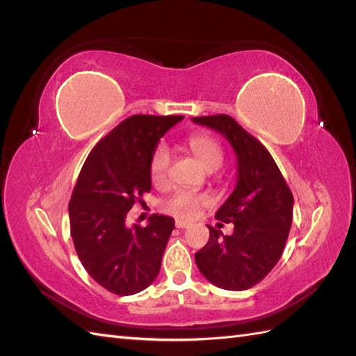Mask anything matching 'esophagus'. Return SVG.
<instances>
[{"label": "esophagus", "mask_w": 356, "mask_h": 356, "mask_svg": "<svg viewBox=\"0 0 356 356\" xmlns=\"http://www.w3.org/2000/svg\"><path fill=\"white\" fill-rule=\"evenodd\" d=\"M188 226H191V223H190V222H185V220H176V228L184 229V228H188Z\"/></svg>", "instance_id": "esophagus-1"}]
</instances>
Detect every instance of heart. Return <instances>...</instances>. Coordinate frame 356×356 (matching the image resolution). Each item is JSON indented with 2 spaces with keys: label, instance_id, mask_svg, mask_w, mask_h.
<instances>
[{
  "label": "heart",
  "instance_id": "1",
  "mask_svg": "<svg viewBox=\"0 0 356 356\" xmlns=\"http://www.w3.org/2000/svg\"><path fill=\"white\" fill-rule=\"evenodd\" d=\"M188 147L191 148L193 153L197 156L200 163L205 166L208 171H214L220 168L223 162V149L222 145L214 139L213 136L208 134H193L188 138ZM171 165V151L165 143H159L154 148L153 154L149 159V177L151 182L161 186L168 179V171ZM209 202L207 194L179 190L171 194L163 203V209L166 213L176 217H191L195 209L205 205Z\"/></svg>",
  "mask_w": 356,
  "mask_h": 356
}]
</instances>
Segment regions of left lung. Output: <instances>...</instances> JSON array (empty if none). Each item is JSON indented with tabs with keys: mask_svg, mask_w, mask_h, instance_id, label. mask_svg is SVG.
<instances>
[{
	"mask_svg": "<svg viewBox=\"0 0 356 356\" xmlns=\"http://www.w3.org/2000/svg\"><path fill=\"white\" fill-rule=\"evenodd\" d=\"M193 120L222 133L238 163L236 190L216 213L220 226L234 223V232L223 236L208 226L209 240L195 252V264L222 289L245 291L259 284L282 259L292 225L293 195L266 147L236 119L214 115Z\"/></svg>",
	"mask_w": 356,
	"mask_h": 356,
	"instance_id": "left-lung-1",
	"label": "left lung"
}]
</instances>
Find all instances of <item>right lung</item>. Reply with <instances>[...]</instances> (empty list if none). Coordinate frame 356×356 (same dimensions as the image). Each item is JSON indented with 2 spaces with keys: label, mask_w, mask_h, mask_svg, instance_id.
<instances>
[{
  "label": "right lung",
  "mask_w": 356,
  "mask_h": 356,
  "mask_svg": "<svg viewBox=\"0 0 356 356\" xmlns=\"http://www.w3.org/2000/svg\"><path fill=\"white\" fill-rule=\"evenodd\" d=\"M184 116L134 115L96 143L69 203L74 249L88 275L116 295L138 293L154 282L174 229L153 214L147 226L125 225L128 211L151 191L149 159L162 136Z\"/></svg>",
  "instance_id": "right-lung-1"
}]
</instances>
